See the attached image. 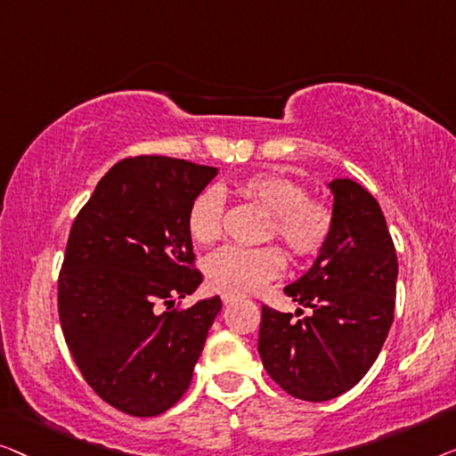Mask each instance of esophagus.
<instances>
[{"label": "esophagus", "instance_id": "obj_1", "mask_svg": "<svg viewBox=\"0 0 456 456\" xmlns=\"http://www.w3.org/2000/svg\"><path fill=\"white\" fill-rule=\"evenodd\" d=\"M221 299H223V304H231V301L237 299V295L235 293H223Z\"/></svg>", "mask_w": 456, "mask_h": 456}]
</instances>
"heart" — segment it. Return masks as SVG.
<instances>
[{
    "label": "heart",
    "instance_id": "heart-1",
    "mask_svg": "<svg viewBox=\"0 0 456 456\" xmlns=\"http://www.w3.org/2000/svg\"><path fill=\"white\" fill-rule=\"evenodd\" d=\"M237 194L258 204L271 215L266 237L283 241L295 258L316 256L329 241L332 210L305 188L274 171H258L235 183ZM188 233L198 246H213L225 225V204L216 190H202L188 208ZM285 271V256L277 246H227L207 260V277L215 289L225 293H254Z\"/></svg>",
    "mask_w": 456,
    "mask_h": 456
}]
</instances>
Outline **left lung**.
<instances>
[{
    "instance_id": "left-lung-1",
    "label": "left lung",
    "mask_w": 456,
    "mask_h": 456,
    "mask_svg": "<svg viewBox=\"0 0 456 456\" xmlns=\"http://www.w3.org/2000/svg\"><path fill=\"white\" fill-rule=\"evenodd\" d=\"M332 231L304 277L285 287L299 305H262L258 354L295 399L322 403L347 393L380 354L393 324L399 262L380 204L354 179H332ZM302 318L299 319L298 316Z\"/></svg>"
}]
</instances>
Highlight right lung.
<instances>
[{
	"label": "right lung",
	"instance_id": "add662e5",
	"mask_svg": "<svg viewBox=\"0 0 456 456\" xmlns=\"http://www.w3.org/2000/svg\"><path fill=\"white\" fill-rule=\"evenodd\" d=\"M215 175L183 159H124L69 229L57 281L63 337L88 387L134 418L182 399L221 312L219 295L171 310L202 283L185 219Z\"/></svg>",
	"mask_w": 456,
	"mask_h": 456
}]
</instances>
